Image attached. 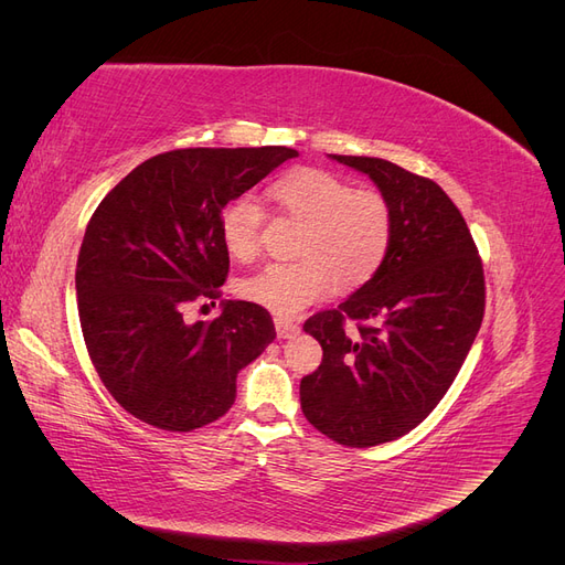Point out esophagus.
I'll return each mask as SVG.
<instances>
[{
    "mask_svg": "<svg viewBox=\"0 0 565 565\" xmlns=\"http://www.w3.org/2000/svg\"><path fill=\"white\" fill-rule=\"evenodd\" d=\"M276 332L280 339H292L295 334H299V324L289 322L285 318H276Z\"/></svg>",
    "mask_w": 565,
    "mask_h": 565,
    "instance_id": "34e87169",
    "label": "esophagus"
}]
</instances>
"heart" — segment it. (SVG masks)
Returning a JSON list of instances; mask_svg holds the SVG:
<instances>
[{
    "instance_id": "obj_1",
    "label": "heart",
    "mask_w": 565,
    "mask_h": 565,
    "mask_svg": "<svg viewBox=\"0 0 565 565\" xmlns=\"http://www.w3.org/2000/svg\"><path fill=\"white\" fill-rule=\"evenodd\" d=\"M278 207L303 221L295 264H268L241 285L247 301L280 318H295L334 287L355 289L374 278L393 237V207L377 188H353L330 169L297 167L268 188ZM266 214L249 195L233 198L218 216L226 252L252 262L262 249Z\"/></svg>"
}]
</instances>
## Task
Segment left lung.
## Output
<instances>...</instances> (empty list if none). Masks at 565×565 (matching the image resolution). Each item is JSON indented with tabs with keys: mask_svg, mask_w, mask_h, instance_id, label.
<instances>
[{
	"mask_svg": "<svg viewBox=\"0 0 565 565\" xmlns=\"http://www.w3.org/2000/svg\"><path fill=\"white\" fill-rule=\"evenodd\" d=\"M332 158L388 198L393 237L372 280L303 322L322 363L301 380V409L339 446L372 448L413 431L446 396L481 330L486 278L465 216L436 181L380 158Z\"/></svg>",
	"mask_w": 565,
	"mask_h": 565,
	"instance_id": "8db88e82",
	"label": "left lung"
}]
</instances>
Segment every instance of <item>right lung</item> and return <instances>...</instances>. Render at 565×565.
<instances>
[{
  "label": "right lung",
  "instance_id": "right-lung-1",
  "mask_svg": "<svg viewBox=\"0 0 565 565\" xmlns=\"http://www.w3.org/2000/svg\"><path fill=\"white\" fill-rule=\"evenodd\" d=\"M297 156L285 146L169 150L100 200L77 256V311L100 382L136 419L193 431L224 417L237 372L276 339L252 301H224L212 322L183 313L214 303L226 282L221 210Z\"/></svg>",
  "mask_w": 565,
  "mask_h": 565
}]
</instances>
